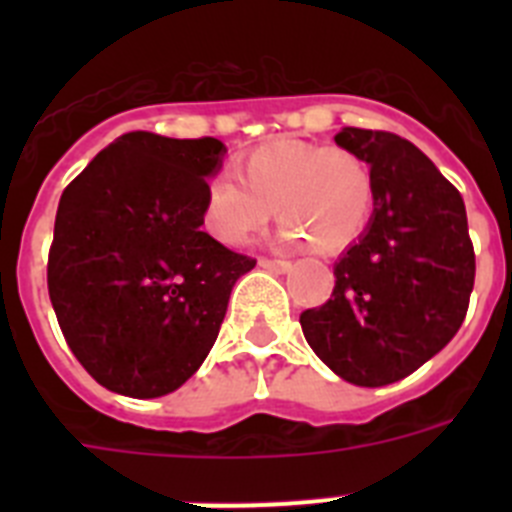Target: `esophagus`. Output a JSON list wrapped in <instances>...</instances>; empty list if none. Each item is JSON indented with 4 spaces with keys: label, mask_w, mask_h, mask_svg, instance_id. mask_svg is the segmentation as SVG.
<instances>
[{
    "label": "esophagus",
    "mask_w": 512,
    "mask_h": 512,
    "mask_svg": "<svg viewBox=\"0 0 512 512\" xmlns=\"http://www.w3.org/2000/svg\"><path fill=\"white\" fill-rule=\"evenodd\" d=\"M261 269H269V271H277V274H284V271L292 269V264L284 259H259Z\"/></svg>",
    "instance_id": "34e87169"
}]
</instances>
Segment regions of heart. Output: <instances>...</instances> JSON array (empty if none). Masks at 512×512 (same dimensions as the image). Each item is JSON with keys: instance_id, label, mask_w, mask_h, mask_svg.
<instances>
[{"instance_id": "obj_1", "label": "heart", "mask_w": 512, "mask_h": 512, "mask_svg": "<svg viewBox=\"0 0 512 512\" xmlns=\"http://www.w3.org/2000/svg\"><path fill=\"white\" fill-rule=\"evenodd\" d=\"M205 187L202 220L225 246H246L277 207L282 241L338 253L364 233L374 210V176L359 153L307 140H277L248 153Z\"/></svg>"}]
</instances>
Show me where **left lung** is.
Segmentation results:
<instances>
[{
  "mask_svg": "<svg viewBox=\"0 0 512 512\" xmlns=\"http://www.w3.org/2000/svg\"><path fill=\"white\" fill-rule=\"evenodd\" d=\"M336 143L372 166L374 215L333 269L330 300L302 312L300 325L338 377L384 387L436 356L467 318V210L459 189L410 140L343 128Z\"/></svg>",
  "mask_w": 512,
  "mask_h": 512,
  "instance_id": "obj_1",
  "label": "left lung"
}]
</instances>
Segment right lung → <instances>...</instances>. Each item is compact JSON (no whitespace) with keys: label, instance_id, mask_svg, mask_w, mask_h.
Masks as SVG:
<instances>
[{"label":"right lung","instance_id":"1","mask_svg":"<svg viewBox=\"0 0 512 512\" xmlns=\"http://www.w3.org/2000/svg\"><path fill=\"white\" fill-rule=\"evenodd\" d=\"M217 138L135 130L63 189L48 295L79 364L117 395L179 390L210 354L230 289L256 259L200 230Z\"/></svg>","mask_w":512,"mask_h":512}]
</instances>
